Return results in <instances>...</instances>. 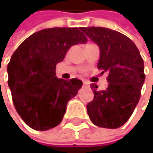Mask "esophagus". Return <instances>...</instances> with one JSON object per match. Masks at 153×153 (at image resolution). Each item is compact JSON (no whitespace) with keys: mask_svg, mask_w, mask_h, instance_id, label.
<instances>
[{"mask_svg":"<svg viewBox=\"0 0 153 153\" xmlns=\"http://www.w3.org/2000/svg\"><path fill=\"white\" fill-rule=\"evenodd\" d=\"M83 87H88V86H89V83H88V82H83Z\"/></svg>","mask_w":153,"mask_h":153,"instance_id":"34e87169","label":"esophagus"}]
</instances>
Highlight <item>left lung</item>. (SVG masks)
<instances>
[{"label": "left lung", "mask_w": 153, "mask_h": 153, "mask_svg": "<svg viewBox=\"0 0 153 153\" xmlns=\"http://www.w3.org/2000/svg\"><path fill=\"white\" fill-rule=\"evenodd\" d=\"M81 30L100 48L98 69L108 72L105 90L91 84L94 97L87 105V113L95 126L117 128L128 120L139 103L145 81L143 59L133 41L117 31L94 26Z\"/></svg>", "instance_id": "obj_1"}]
</instances>
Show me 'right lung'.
<instances>
[{"instance_id":"1","label":"right lung","mask_w":153,"mask_h":153,"mask_svg":"<svg viewBox=\"0 0 153 153\" xmlns=\"http://www.w3.org/2000/svg\"><path fill=\"white\" fill-rule=\"evenodd\" d=\"M87 37L77 27H54L37 31L17 48L7 66L8 85L17 113L35 130L57 127L67 104L82 82L56 77V65L71 47Z\"/></svg>"}]
</instances>
